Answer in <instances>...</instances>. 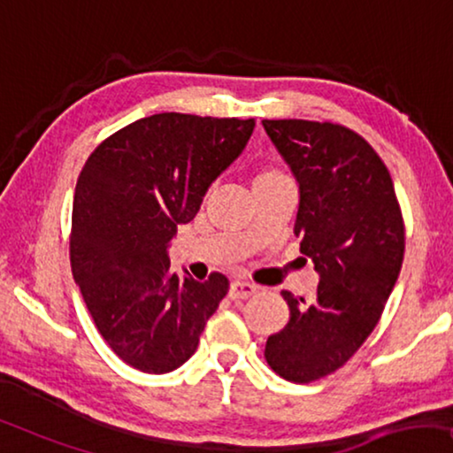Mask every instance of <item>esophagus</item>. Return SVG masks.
I'll return each instance as SVG.
<instances>
[{
    "label": "esophagus",
    "mask_w": 453,
    "mask_h": 453,
    "mask_svg": "<svg viewBox=\"0 0 453 453\" xmlns=\"http://www.w3.org/2000/svg\"><path fill=\"white\" fill-rule=\"evenodd\" d=\"M254 291H257V285L246 283V281H232L227 296H229V299H246V297H250Z\"/></svg>",
    "instance_id": "1"
}]
</instances>
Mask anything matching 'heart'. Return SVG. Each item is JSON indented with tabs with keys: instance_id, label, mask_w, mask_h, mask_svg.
Instances as JSON below:
<instances>
[{
	"instance_id": "b5f03b06",
	"label": "heart",
	"mask_w": 453,
	"mask_h": 453,
	"mask_svg": "<svg viewBox=\"0 0 453 453\" xmlns=\"http://www.w3.org/2000/svg\"><path fill=\"white\" fill-rule=\"evenodd\" d=\"M279 180H289L288 176L281 174L279 170H273V168H263L257 174V178H254V187L257 184H266V182H279Z\"/></svg>"
}]
</instances>
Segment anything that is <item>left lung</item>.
<instances>
[{"label":"left lung","mask_w":453,"mask_h":453,"mask_svg":"<svg viewBox=\"0 0 453 453\" xmlns=\"http://www.w3.org/2000/svg\"><path fill=\"white\" fill-rule=\"evenodd\" d=\"M299 187L293 234L311 258V299L281 291L289 322L266 339L281 378L308 384L351 359L378 324L404 257V226L390 172L365 139L314 120H263Z\"/></svg>","instance_id":"8db88e82"}]
</instances>
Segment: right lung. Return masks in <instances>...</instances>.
Returning <instances> with one entry per match:
<instances>
[{"mask_svg": "<svg viewBox=\"0 0 453 453\" xmlns=\"http://www.w3.org/2000/svg\"><path fill=\"white\" fill-rule=\"evenodd\" d=\"M252 131L254 119L151 114L102 142L81 168L72 273L102 339L127 365L168 373L196 351L229 283L221 273L180 279L168 248Z\"/></svg>", "mask_w": 453, "mask_h": 453, "instance_id": "1", "label": "right lung"}]
</instances>
